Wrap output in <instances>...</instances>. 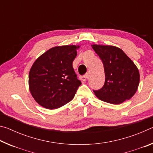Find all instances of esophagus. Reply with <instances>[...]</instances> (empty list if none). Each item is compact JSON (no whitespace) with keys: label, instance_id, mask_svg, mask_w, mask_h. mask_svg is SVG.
<instances>
[{"label":"esophagus","instance_id":"esophagus-1","mask_svg":"<svg viewBox=\"0 0 153 153\" xmlns=\"http://www.w3.org/2000/svg\"><path fill=\"white\" fill-rule=\"evenodd\" d=\"M88 77V75H85V76H84L80 77V79L82 80V81H84V82H86Z\"/></svg>","mask_w":153,"mask_h":153}]
</instances>
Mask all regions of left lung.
Masks as SVG:
<instances>
[{
    "mask_svg": "<svg viewBox=\"0 0 153 153\" xmlns=\"http://www.w3.org/2000/svg\"><path fill=\"white\" fill-rule=\"evenodd\" d=\"M104 65L105 82L101 89L93 90L100 100L119 105L135 94L140 82L138 69L126 54L114 46L92 45Z\"/></svg>",
    "mask_w": 153,
    "mask_h": 153,
    "instance_id": "obj_1",
    "label": "left lung"
}]
</instances>
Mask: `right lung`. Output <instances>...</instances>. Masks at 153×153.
I'll return each instance as SVG.
<instances>
[{"label":"right lung","mask_w":153,"mask_h":153,"mask_svg":"<svg viewBox=\"0 0 153 153\" xmlns=\"http://www.w3.org/2000/svg\"><path fill=\"white\" fill-rule=\"evenodd\" d=\"M79 48V45L53 47L33 63L29 74V88L42 107L55 109L74 98L82 84L72 65Z\"/></svg>","instance_id":"1"}]
</instances>
